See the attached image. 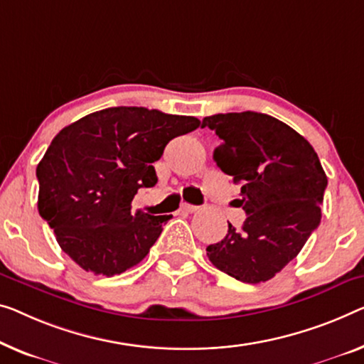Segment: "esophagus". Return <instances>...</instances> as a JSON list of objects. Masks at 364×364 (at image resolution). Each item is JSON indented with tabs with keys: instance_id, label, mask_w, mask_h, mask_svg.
<instances>
[{
	"instance_id": "34e87169",
	"label": "esophagus",
	"mask_w": 364,
	"mask_h": 364,
	"mask_svg": "<svg viewBox=\"0 0 364 364\" xmlns=\"http://www.w3.org/2000/svg\"><path fill=\"white\" fill-rule=\"evenodd\" d=\"M199 208H198V205H193V204H186V203H184L183 205H181V210H183V213H189V214H191V213H196V210H198Z\"/></svg>"
}]
</instances>
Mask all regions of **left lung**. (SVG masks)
Listing matches in <instances>:
<instances>
[{
    "label": "left lung",
    "instance_id": "left-lung-1",
    "mask_svg": "<svg viewBox=\"0 0 364 364\" xmlns=\"http://www.w3.org/2000/svg\"><path fill=\"white\" fill-rule=\"evenodd\" d=\"M219 147L214 161L240 186L247 219L205 248L210 263L242 283H264L279 273L321 224L327 188L312 145L287 124L262 112L204 117Z\"/></svg>",
    "mask_w": 364,
    "mask_h": 364
}]
</instances>
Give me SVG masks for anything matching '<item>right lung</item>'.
<instances>
[{"label":"right lung","instance_id":"1","mask_svg":"<svg viewBox=\"0 0 364 364\" xmlns=\"http://www.w3.org/2000/svg\"><path fill=\"white\" fill-rule=\"evenodd\" d=\"M200 121L135 106L107 107L63 127L37 165L39 214L62 250L88 273L114 276L139 264L171 215L132 210L155 186L154 161Z\"/></svg>","mask_w":364,"mask_h":364}]
</instances>
